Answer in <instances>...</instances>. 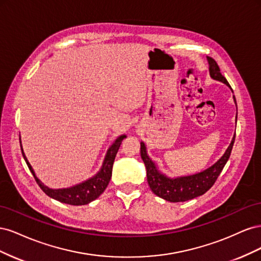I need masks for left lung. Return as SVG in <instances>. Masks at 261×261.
<instances>
[{
  "label": "left lung",
  "instance_id": "left-lung-1",
  "mask_svg": "<svg viewBox=\"0 0 261 261\" xmlns=\"http://www.w3.org/2000/svg\"><path fill=\"white\" fill-rule=\"evenodd\" d=\"M210 75L213 80H217L224 83L231 88L230 84L227 83L226 78L221 74L219 65L212 58L208 57ZM235 100V98H234ZM235 141V136L232 139V143L226 149L225 153L221 159L207 169L200 172L198 174L179 177V178H169L156 170L154 163L147 155L146 147L144 143H140V155L147 169V180L153 194L161 197V198L171 202H180L191 200L196 197L203 195L216 183L220 173L222 172L224 165L226 164L228 158L231 155L232 148Z\"/></svg>",
  "mask_w": 261,
  "mask_h": 261
}]
</instances>
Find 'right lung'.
Returning <instances> with one entry per match:
<instances>
[{"instance_id":"right-lung-1","label":"right lung","mask_w":261,"mask_h":261,"mask_svg":"<svg viewBox=\"0 0 261 261\" xmlns=\"http://www.w3.org/2000/svg\"><path fill=\"white\" fill-rule=\"evenodd\" d=\"M126 136H121L118 137L115 143L110 147L108 150V153L106 155V159L103 162V165H102L101 171L98 173L96 176H93L92 178L86 180L85 183H82L80 185H76L74 187L70 188H65V189H50L46 186H44L40 180H39L31 165L27 161L25 153L22 151L21 148V153L23 159H25L29 170L33 173V175L37 181V184L40 186L42 191L50 197H52L53 199H57L63 203H67V204H72V206H83V204H87L91 202L92 200L97 199L98 197L105 192V189L107 188L110 179H111L112 176V168H113V163L115 155L117 153V150L120 148L122 140ZM20 141V140H19ZM21 146V145H20Z\"/></svg>"}]
</instances>
